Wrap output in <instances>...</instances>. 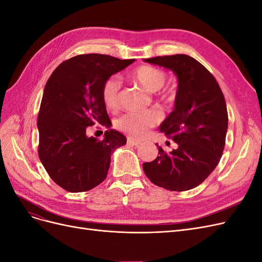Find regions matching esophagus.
Wrapping results in <instances>:
<instances>
[{"instance_id": "34e87169", "label": "esophagus", "mask_w": 262, "mask_h": 262, "mask_svg": "<svg viewBox=\"0 0 262 262\" xmlns=\"http://www.w3.org/2000/svg\"><path fill=\"white\" fill-rule=\"evenodd\" d=\"M126 143H128L129 145H132V146H139L141 144V141H138V140H134L132 138H128V140H126Z\"/></svg>"}]
</instances>
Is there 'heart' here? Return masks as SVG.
I'll return each mask as SVG.
<instances>
[{
    "label": "heart",
    "instance_id": "1",
    "mask_svg": "<svg viewBox=\"0 0 262 262\" xmlns=\"http://www.w3.org/2000/svg\"><path fill=\"white\" fill-rule=\"evenodd\" d=\"M132 80L138 82L148 92H157L166 82V73L163 70L152 66H141L133 71ZM120 78L116 75L106 78L101 86V99L108 109H115L120 102ZM162 98L173 97L171 90L162 92ZM160 115L156 113H128L116 120V126L133 138H142L160 121Z\"/></svg>",
    "mask_w": 262,
    "mask_h": 262
}]
</instances>
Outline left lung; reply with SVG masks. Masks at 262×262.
I'll return each instance as SVG.
<instances>
[{
  "instance_id": "obj_1",
  "label": "left lung",
  "mask_w": 262,
  "mask_h": 262,
  "mask_svg": "<svg viewBox=\"0 0 262 262\" xmlns=\"http://www.w3.org/2000/svg\"><path fill=\"white\" fill-rule=\"evenodd\" d=\"M145 61L178 77L175 109L160 126L178 147L167 153L156 144L158 155L143 164V170L154 185L170 191L193 189L215 169L223 154L228 124L224 95L210 71L187 54Z\"/></svg>"
}]
</instances>
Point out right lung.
<instances>
[{
  "label": "right lung",
  "instance_id": "1",
  "mask_svg": "<svg viewBox=\"0 0 262 262\" xmlns=\"http://www.w3.org/2000/svg\"><path fill=\"white\" fill-rule=\"evenodd\" d=\"M134 59L80 54L63 61L47 81L38 114V155L50 178L69 192H84L107 177L110 156L126 143L120 132L107 130L102 140L86 136L89 126L112 125L101 99L106 78Z\"/></svg>",
  "mask_w": 262,
  "mask_h": 262
}]
</instances>
